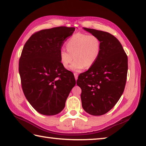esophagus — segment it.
<instances>
[{
  "mask_svg": "<svg viewBox=\"0 0 146 146\" xmlns=\"http://www.w3.org/2000/svg\"><path fill=\"white\" fill-rule=\"evenodd\" d=\"M74 76H75V78L76 80H77V79H78V73H74Z\"/></svg>",
  "mask_w": 146,
  "mask_h": 146,
  "instance_id": "esophagus-1",
  "label": "esophagus"
}]
</instances>
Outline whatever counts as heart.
Instances as JSON below:
<instances>
[{
    "mask_svg": "<svg viewBox=\"0 0 146 146\" xmlns=\"http://www.w3.org/2000/svg\"><path fill=\"white\" fill-rule=\"evenodd\" d=\"M67 50L63 48L59 53L60 63L64 68L70 65L69 69L80 71L86 68H90L99 58L101 52V41L97 36L78 33L73 35L66 42Z\"/></svg>",
    "mask_w": 146,
    "mask_h": 146,
    "instance_id": "b5f03b06",
    "label": "heart"
}]
</instances>
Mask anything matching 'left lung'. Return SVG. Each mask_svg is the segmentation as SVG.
I'll return each mask as SVG.
<instances>
[{
  "mask_svg": "<svg viewBox=\"0 0 146 146\" xmlns=\"http://www.w3.org/2000/svg\"><path fill=\"white\" fill-rule=\"evenodd\" d=\"M83 29L100 39L101 52L96 63L79 75L76 83L82 89L84 110L92 115H102L115 106L124 90L127 56L119 40L111 34L86 27Z\"/></svg>",
  "mask_w": 146,
  "mask_h": 146,
  "instance_id": "left-lung-1",
  "label": "left lung"
}]
</instances>
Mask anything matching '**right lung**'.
<instances>
[{
	"label": "right lung",
	"mask_w": 146,
	"mask_h": 146,
	"mask_svg": "<svg viewBox=\"0 0 146 146\" xmlns=\"http://www.w3.org/2000/svg\"><path fill=\"white\" fill-rule=\"evenodd\" d=\"M75 27L41 30L24 45L19 63L22 88L27 101L39 113L54 115L63 110L76 81L62 66L59 53Z\"/></svg>",
	"instance_id": "obj_1"
}]
</instances>
